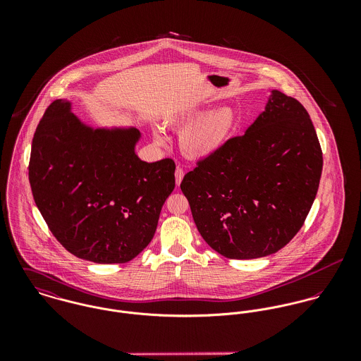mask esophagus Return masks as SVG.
<instances>
[{"mask_svg": "<svg viewBox=\"0 0 361 361\" xmlns=\"http://www.w3.org/2000/svg\"><path fill=\"white\" fill-rule=\"evenodd\" d=\"M183 175H185L183 169L178 166V168H176V171H175V182H176V186H179V185H180V182H182V179H183Z\"/></svg>", "mask_w": 361, "mask_h": 361, "instance_id": "1", "label": "esophagus"}]
</instances>
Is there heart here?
I'll use <instances>...</instances> for the list:
<instances>
[{
  "label": "heart",
  "mask_w": 361,
  "mask_h": 361,
  "mask_svg": "<svg viewBox=\"0 0 361 361\" xmlns=\"http://www.w3.org/2000/svg\"><path fill=\"white\" fill-rule=\"evenodd\" d=\"M166 123L182 132L179 146L182 153L192 159H203L222 150L240 128L238 112L232 106L192 108L168 118ZM155 142H165L159 129H154Z\"/></svg>",
  "instance_id": "obj_1"
}]
</instances>
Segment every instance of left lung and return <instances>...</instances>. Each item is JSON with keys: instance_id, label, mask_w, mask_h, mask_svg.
Instances as JSON below:
<instances>
[{"instance_id": "8db88e82", "label": "left lung", "mask_w": 361, "mask_h": 361, "mask_svg": "<svg viewBox=\"0 0 361 361\" xmlns=\"http://www.w3.org/2000/svg\"><path fill=\"white\" fill-rule=\"evenodd\" d=\"M322 172L309 112L272 90L242 136L197 161L180 189L207 245L235 259L265 257L303 226Z\"/></svg>"}]
</instances>
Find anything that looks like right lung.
Here are the masks:
<instances>
[{
    "label": "right lung",
    "mask_w": 361,
    "mask_h": 361,
    "mask_svg": "<svg viewBox=\"0 0 361 361\" xmlns=\"http://www.w3.org/2000/svg\"><path fill=\"white\" fill-rule=\"evenodd\" d=\"M136 128L93 129L55 100L37 125L29 162L35 203L55 239L73 256L122 264L154 236L175 188V162L142 161Z\"/></svg>",
    "instance_id": "obj_1"
}]
</instances>
